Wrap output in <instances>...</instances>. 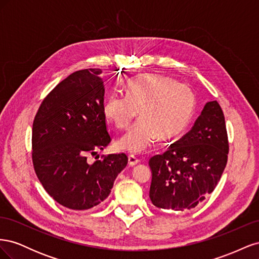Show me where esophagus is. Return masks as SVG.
I'll list each match as a JSON object with an SVG mask.
<instances>
[{"instance_id":"esophagus-1","label":"esophagus","mask_w":259,"mask_h":259,"mask_svg":"<svg viewBox=\"0 0 259 259\" xmlns=\"http://www.w3.org/2000/svg\"><path fill=\"white\" fill-rule=\"evenodd\" d=\"M140 162V160L139 159H137L135 155H133V154H131V155H128V164L131 166H134V165H136V164H138Z\"/></svg>"}]
</instances>
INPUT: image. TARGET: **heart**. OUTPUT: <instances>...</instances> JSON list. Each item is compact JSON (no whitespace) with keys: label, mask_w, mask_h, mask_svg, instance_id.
<instances>
[{"label":"heart","mask_w":259,"mask_h":259,"mask_svg":"<svg viewBox=\"0 0 259 259\" xmlns=\"http://www.w3.org/2000/svg\"><path fill=\"white\" fill-rule=\"evenodd\" d=\"M195 95L189 86L169 76L148 73L128 80L125 96L112 94L104 111L114 126L124 131L138 114L140 119L116 147L130 153H142L153 147L161 137L175 138L190 123Z\"/></svg>","instance_id":"obj_1"}]
</instances>
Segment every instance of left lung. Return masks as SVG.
<instances>
[{
  "label": "left lung",
  "instance_id": "left-lung-1",
  "mask_svg": "<svg viewBox=\"0 0 259 259\" xmlns=\"http://www.w3.org/2000/svg\"><path fill=\"white\" fill-rule=\"evenodd\" d=\"M228 151L224 112L216 100L208 101L186 135L149 160L152 204L169 210L194 208L214 191Z\"/></svg>",
  "mask_w": 259,
  "mask_h": 259
}]
</instances>
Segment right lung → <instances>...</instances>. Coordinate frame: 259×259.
I'll return each mask as SVG.
<instances>
[{"label": "right lung", "instance_id": "right-lung-1", "mask_svg": "<svg viewBox=\"0 0 259 259\" xmlns=\"http://www.w3.org/2000/svg\"><path fill=\"white\" fill-rule=\"evenodd\" d=\"M100 73L84 69L70 74L44 98L33 121L35 174L46 192L70 209H89L106 200L128 161L117 153L88 163L89 153L111 142Z\"/></svg>", "mask_w": 259, "mask_h": 259}]
</instances>
